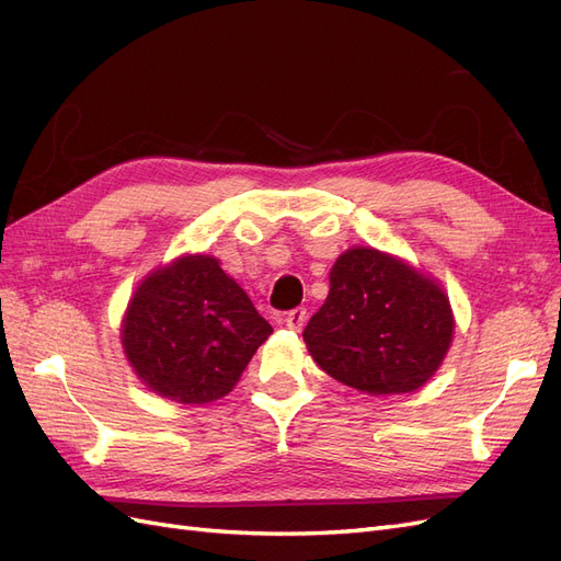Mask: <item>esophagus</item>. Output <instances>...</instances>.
Here are the masks:
<instances>
[{"mask_svg": "<svg viewBox=\"0 0 561 561\" xmlns=\"http://www.w3.org/2000/svg\"><path fill=\"white\" fill-rule=\"evenodd\" d=\"M307 318H309L307 309H295V311H290V313L283 318V325L287 330H293V332H301L304 325H307Z\"/></svg>", "mask_w": 561, "mask_h": 561, "instance_id": "1", "label": "esophagus"}]
</instances>
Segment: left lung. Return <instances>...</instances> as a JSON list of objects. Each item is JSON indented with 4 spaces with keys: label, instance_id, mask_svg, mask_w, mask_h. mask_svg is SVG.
I'll return each instance as SVG.
<instances>
[{
    "label": "left lung",
    "instance_id": "8db88e82",
    "mask_svg": "<svg viewBox=\"0 0 561 561\" xmlns=\"http://www.w3.org/2000/svg\"><path fill=\"white\" fill-rule=\"evenodd\" d=\"M454 311L443 283L407 260L353 245L330 268V293L304 330L313 363L367 396L421 388L447 358Z\"/></svg>",
    "mask_w": 561,
    "mask_h": 561
}]
</instances>
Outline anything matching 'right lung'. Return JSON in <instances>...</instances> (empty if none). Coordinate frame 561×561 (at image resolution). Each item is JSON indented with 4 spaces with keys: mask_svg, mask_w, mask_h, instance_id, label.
Listing matches in <instances>:
<instances>
[{
    "mask_svg": "<svg viewBox=\"0 0 561 561\" xmlns=\"http://www.w3.org/2000/svg\"><path fill=\"white\" fill-rule=\"evenodd\" d=\"M271 332L215 254L184 252L135 287L122 318V348L151 393L208 404L233 390Z\"/></svg>",
    "mask_w": 561,
    "mask_h": 561,
    "instance_id": "obj_1",
    "label": "right lung"
}]
</instances>
